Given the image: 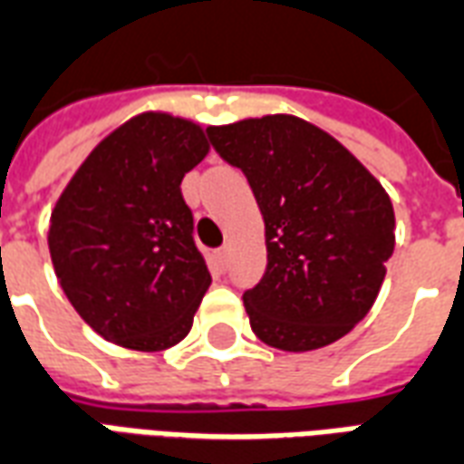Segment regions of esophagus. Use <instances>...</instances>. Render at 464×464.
<instances>
[{
	"label": "esophagus",
	"instance_id": "34e87169",
	"mask_svg": "<svg viewBox=\"0 0 464 464\" xmlns=\"http://www.w3.org/2000/svg\"><path fill=\"white\" fill-rule=\"evenodd\" d=\"M228 261H231V251H228V246H223V248L216 251V263H218L221 271H226V268H228Z\"/></svg>",
	"mask_w": 464,
	"mask_h": 464
}]
</instances>
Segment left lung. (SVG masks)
Masks as SVG:
<instances>
[{"label": "left lung", "mask_w": 464, "mask_h": 464, "mask_svg": "<svg viewBox=\"0 0 464 464\" xmlns=\"http://www.w3.org/2000/svg\"><path fill=\"white\" fill-rule=\"evenodd\" d=\"M208 133L246 173L266 223V276L243 293L253 333L288 353L341 341L372 308L395 248L385 188L301 116L241 119Z\"/></svg>", "instance_id": "left-lung-1"}]
</instances>
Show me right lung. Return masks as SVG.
<instances>
[{
  "instance_id": "1",
  "label": "right lung",
  "mask_w": 464,
  "mask_h": 464,
  "mask_svg": "<svg viewBox=\"0 0 464 464\" xmlns=\"http://www.w3.org/2000/svg\"><path fill=\"white\" fill-rule=\"evenodd\" d=\"M211 143L201 123L143 111L96 143L56 198L49 253L62 291L104 341L181 343L211 285L181 181Z\"/></svg>"
}]
</instances>
